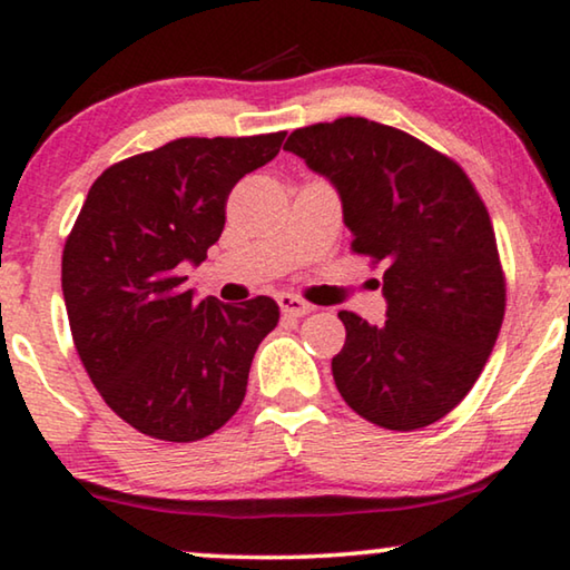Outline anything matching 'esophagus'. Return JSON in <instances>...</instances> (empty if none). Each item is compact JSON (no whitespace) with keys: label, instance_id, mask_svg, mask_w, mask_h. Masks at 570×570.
I'll return each mask as SVG.
<instances>
[{"label":"esophagus","instance_id":"34e87169","mask_svg":"<svg viewBox=\"0 0 570 570\" xmlns=\"http://www.w3.org/2000/svg\"><path fill=\"white\" fill-rule=\"evenodd\" d=\"M277 303H279V311H283L285 316H293V318H301L311 314V306L303 298H298V295L293 293H283L277 295Z\"/></svg>","mask_w":570,"mask_h":570}]
</instances>
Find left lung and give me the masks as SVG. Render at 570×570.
<instances>
[{
    "label": "left lung",
    "mask_w": 570,
    "mask_h": 570,
    "mask_svg": "<svg viewBox=\"0 0 570 570\" xmlns=\"http://www.w3.org/2000/svg\"><path fill=\"white\" fill-rule=\"evenodd\" d=\"M285 150L334 184L353 252L384 264L386 322L340 311L347 337L332 373L342 400L389 431L449 415L485 368L505 311L478 189L443 153L363 116L295 129Z\"/></svg>",
    "instance_id": "8db88e82"
}]
</instances>
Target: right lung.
<instances>
[{
	"label": "right lung",
	"mask_w": 570,
	"mask_h": 570,
	"mask_svg": "<svg viewBox=\"0 0 570 570\" xmlns=\"http://www.w3.org/2000/svg\"><path fill=\"white\" fill-rule=\"evenodd\" d=\"M283 139L181 137L114 163L90 186L61 254V291L85 371L139 433L207 439L244 402L277 303L194 301L181 267L207 259L230 189L275 158Z\"/></svg>",
	"instance_id": "add662e5"
}]
</instances>
